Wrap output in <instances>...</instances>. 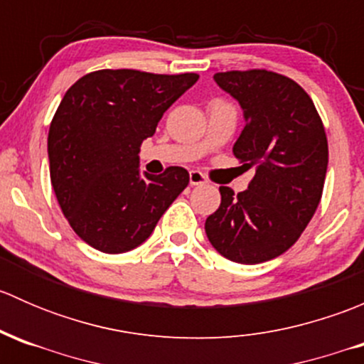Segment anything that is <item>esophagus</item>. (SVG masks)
<instances>
[{"instance_id": "esophagus-1", "label": "esophagus", "mask_w": 364, "mask_h": 364, "mask_svg": "<svg viewBox=\"0 0 364 364\" xmlns=\"http://www.w3.org/2000/svg\"><path fill=\"white\" fill-rule=\"evenodd\" d=\"M208 183V178L203 174L200 171H190V185L192 186H199Z\"/></svg>"}]
</instances>
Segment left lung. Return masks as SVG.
Segmentation results:
<instances>
[{
	"mask_svg": "<svg viewBox=\"0 0 364 364\" xmlns=\"http://www.w3.org/2000/svg\"><path fill=\"white\" fill-rule=\"evenodd\" d=\"M215 80L243 107L247 124L232 153L255 176L237 196L220 186L205 234L232 262H266L287 252L317 211L329 156L324 124L310 95L282 73L229 70Z\"/></svg>",
	"mask_w": 364,
	"mask_h": 364,
	"instance_id": "obj_1",
	"label": "left lung"
}]
</instances>
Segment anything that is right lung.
Segmentation results:
<instances>
[{
    "instance_id": "add662e5",
    "label": "right lung",
    "mask_w": 364,
    "mask_h": 364,
    "mask_svg": "<svg viewBox=\"0 0 364 364\" xmlns=\"http://www.w3.org/2000/svg\"><path fill=\"white\" fill-rule=\"evenodd\" d=\"M197 79L105 68L68 87L47 139L50 183L70 227L90 247L105 253L139 247L186 188L183 167L139 174V151Z\"/></svg>"
}]
</instances>
